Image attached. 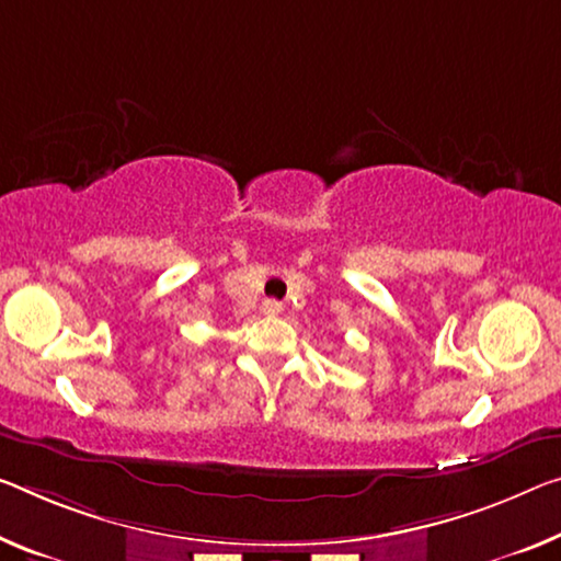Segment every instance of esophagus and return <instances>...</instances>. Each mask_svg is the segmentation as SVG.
Listing matches in <instances>:
<instances>
[{"mask_svg": "<svg viewBox=\"0 0 561 561\" xmlns=\"http://www.w3.org/2000/svg\"><path fill=\"white\" fill-rule=\"evenodd\" d=\"M283 310V306L278 304V300H265L263 304V313H268V316H278Z\"/></svg>", "mask_w": 561, "mask_h": 561, "instance_id": "obj_1", "label": "esophagus"}]
</instances>
